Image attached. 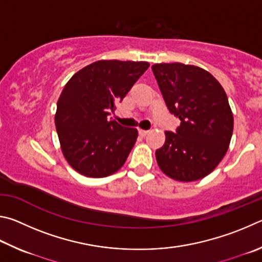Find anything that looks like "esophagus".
I'll list each match as a JSON object with an SVG mask.
<instances>
[{
    "label": "esophagus",
    "instance_id": "obj_1",
    "mask_svg": "<svg viewBox=\"0 0 262 262\" xmlns=\"http://www.w3.org/2000/svg\"><path fill=\"white\" fill-rule=\"evenodd\" d=\"M138 132H139V136L140 137H146V136L148 135L149 131H147V130H139Z\"/></svg>",
    "mask_w": 262,
    "mask_h": 262
}]
</instances>
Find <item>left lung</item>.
<instances>
[{
	"label": "left lung",
	"mask_w": 262,
	"mask_h": 262,
	"mask_svg": "<svg viewBox=\"0 0 262 262\" xmlns=\"http://www.w3.org/2000/svg\"><path fill=\"white\" fill-rule=\"evenodd\" d=\"M167 107L181 119L176 134L166 131L158 164L172 180L193 182L212 172L224 158L233 116L221 84L204 69L182 63L152 67Z\"/></svg>",
	"instance_id": "8db88e82"
}]
</instances>
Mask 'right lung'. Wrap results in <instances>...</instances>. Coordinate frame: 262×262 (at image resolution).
I'll return each mask as SVG.
<instances>
[{
	"mask_svg": "<svg viewBox=\"0 0 262 262\" xmlns=\"http://www.w3.org/2000/svg\"><path fill=\"white\" fill-rule=\"evenodd\" d=\"M148 67L147 62L98 61L75 73L64 86L55 125L64 158L76 171L107 177L125 163L138 131L108 116Z\"/></svg>",
	"mask_w": 262,
	"mask_h": 262,
	"instance_id": "obj_1",
	"label": "right lung"
}]
</instances>
